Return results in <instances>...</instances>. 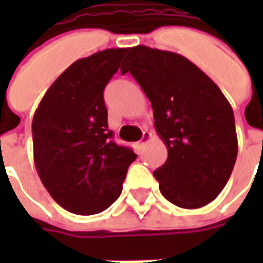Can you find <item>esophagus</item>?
<instances>
[{
  "label": "esophagus",
  "mask_w": 263,
  "mask_h": 263,
  "mask_svg": "<svg viewBox=\"0 0 263 263\" xmlns=\"http://www.w3.org/2000/svg\"><path fill=\"white\" fill-rule=\"evenodd\" d=\"M151 137H152V134L148 131H143L142 134V139L139 141V146H142V145H145V143L148 142L149 139H151Z\"/></svg>",
  "instance_id": "34e87169"
}]
</instances>
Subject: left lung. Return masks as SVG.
<instances>
[{
  "label": "left lung",
  "instance_id": "left-lung-1",
  "mask_svg": "<svg viewBox=\"0 0 263 263\" xmlns=\"http://www.w3.org/2000/svg\"><path fill=\"white\" fill-rule=\"evenodd\" d=\"M146 94L167 159L154 172L160 193L177 207L200 209L226 187L238 154L234 112L204 71L182 54L129 49L125 67Z\"/></svg>",
  "mask_w": 263,
  "mask_h": 263
}]
</instances>
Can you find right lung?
Segmentation results:
<instances>
[{"label": "right lung", "mask_w": 263, "mask_h": 263, "mask_svg": "<svg viewBox=\"0 0 263 263\" xmlns=\"http://www.w3.org/2000/svg\"><path fill=\"white\" fill-rule=\"evenodd\" d=\"M128 49H105L69 66L49 87L32 121L33 159L65 210L91 215L120 197L137 155L111 139L104 88Z\"/></svg>", "instance_id": "right-lung-1"}]
</instances>
